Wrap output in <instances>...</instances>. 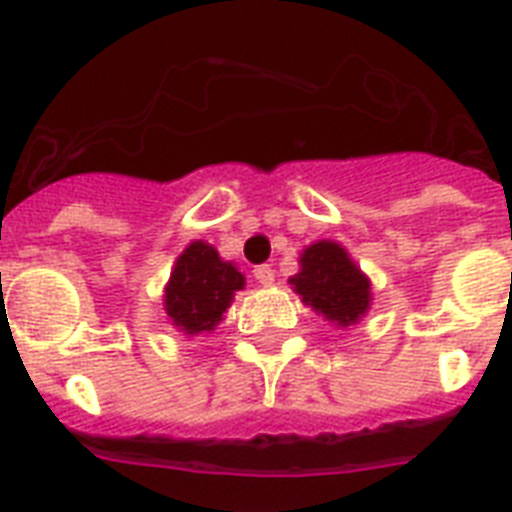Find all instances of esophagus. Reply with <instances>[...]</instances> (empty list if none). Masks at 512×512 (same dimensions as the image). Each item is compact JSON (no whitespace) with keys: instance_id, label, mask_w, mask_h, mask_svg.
<instances>
[{"instance_id":"esophagus-1","label":"esophagus","mask_w":512,"mask_h":512,"mask_svg":"<svg viewBox=\"0 0 512 512\" xmlns=\"http://www.w3.org/2000/svg\"><path fill=\"white\" fill-rule=\"evenodd\" d=\"M255 279L260 281V284H273V281H276V273H273L271 265H257Z\"/></svg>"}]
</instances>
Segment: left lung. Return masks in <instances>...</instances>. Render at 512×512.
<instances>
[{"label":"left lung","instance_id":"8db88e82","mask_svg":"<svg viewBox=\"0 0 512 512\" xmlns=\"http://www.w3.org/2000/svg\"><path fill=\"white\" fill-rule=\"evenodd\" d=\"M303 271L292 276L295 292L324 313L329 321L348 327L369 308V281L358 271L348 252L335 241H319L300 257Z\"/></svg>","mask_w":512,"mask_h":512}]
</instances>
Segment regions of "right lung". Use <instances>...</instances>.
<instances>
[{
  "label": "right lung",
  "mask_w": 512,
  "mask_h": 512,
  "mask_svg": "<svg viewBox=\"0 0 512 512\" xmlns=\"http://www.w3.org/2000/svg\"><path fill=\"white\" fill-rule=\"evenodd\" d=\"M241 287L244 276L231 263L220 260L215 249L204 241H193L177 257L164 305L175 327L183 329L185 335H199L223 321L233 292Z\"/></svg>",
  "instance_id": "right-lung-1"
}]
</instances>
